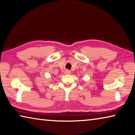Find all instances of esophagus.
I'll return each instance as SVG.
<instances>
[{
  "label": "esophagus",
  "instance_id": "esophagus-1",
  "mask_svg": "<svg viewBox=\"0 0 135 135\" xmlns=\"http://www.w3.org/2000/svg\"><path fill=\"white\" fill-rule=\"evenodd\" d=\"M70 73H71V72H70V70H65V71H64L65 74H70Z\"/></svg>",
  "mask_w": 135,
  "mask_h": 135
}]
</instances>
